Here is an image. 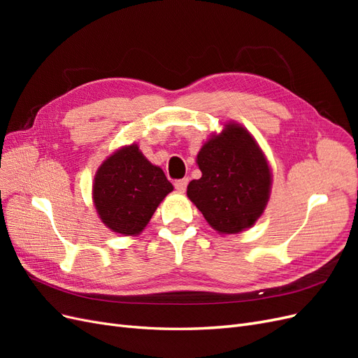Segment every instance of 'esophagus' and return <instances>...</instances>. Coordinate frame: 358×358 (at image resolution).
<instances>
[{
	"label": "esophagus",
	"mask_w": 358,
	"mask_h": 358,
	"mask_svg": "<svg viewBox=\"0 0 358 358\" xmlns=\"http://www.w3.org/2000/svg\"><path fill=\"white\" fill-rule=\"evenodd\" d=\"M187 185H188V179H187V178L175 180V188H176L179 192L185 191V189H187Z\"/></svg>",
	"instance_id": "1"
}]
</instances>
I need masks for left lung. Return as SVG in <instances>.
I'll use <instances>...</instances> for the list:
<instances>
[{
	"label": "left lung",
	"mask_w": 358,
	"mask_h": 358,
	"mask_svg": "<svg viewBox=\"0 0 358 358\" xmlns=\"http://www.w3.org/2000/svg\"><path fill=\"white\" fill-rule=\"evenodd\" d=\"M201 178L187 194L216 231L233 234L255 224L270 192V169L252 136L229 124L197 155Z\"/></svg>",
	"instance_id": "8db88e82"
}]
</instances>
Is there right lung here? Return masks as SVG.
<instances>
[{
  "mask_svg": "<svg viewBox=\"0 0 358 358\" xmlns=\"http://www.w3.org/2000/svg\"><path fill=\"white\" fill-rule=\"evenodd\" d=\"M173 185L164 171L152 166L137 145L116 150L99 169L94 203L101 221L115 233L142 231Z\"/></svg>",
  "mask_w": 358,
  "mask_h": 358,
  "instance_id": "right-lung-1",
  "label": "right lung"
}]
</instances>
